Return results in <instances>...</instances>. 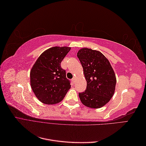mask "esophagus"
Segmentation results:
<instances>
[{
	"instance_id": "34e87169",
	"label": "esophagus",
	"mask_w": 146,
	"mask_h": 146,
	"mask_svg": "<svg viewBox=\"0 0 146 146\" xmlns=\"http://www.w3.org/2000/svg\"><path fill=\"white\" fill-rule=\"evenodd\" d=\"M72 82L73 83H74V82H75V77H74V78L72 79Z\"/></svg>"
}]
</instances>
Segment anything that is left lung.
Here are the masks:
<instances>
[{"label":"left lung","mask_w":146,"mask_h":146,"mask_svg":"<svg viewBox=\"0 0 146 146\" xmlns=\"http://www.w3.org/2000/svg\"><path fill=\"white\" fill-rule=\"evenodd\" d=\"M77 57L87 82L85 92L78 94L82 103L91 108L104 107L113 96L116 84L110 61L100 52L85 47L78 50Z\"/></svg>","instance_id":"obj_1"}]
</instances>
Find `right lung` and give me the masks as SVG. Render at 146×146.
Returning a JSON list of instances; mask_svg holds the SVG:
<instances>
[{"label":"right lung","mask_w":146,"mask_h":146,"mask_svg":"<svg viewBox=\"0 0 146 146\" xmlns=\"http://www.w3.org/2000/svg\"><path fill=\"white\" fill-rule=\"evenodd\" d=\"M69 47H53L41 54L30 70V85L42 103L52 105L62 100L70 88V81L61 62L70 51Z\"/></svg>","instance_id":"add662e5"}]
</instances>
